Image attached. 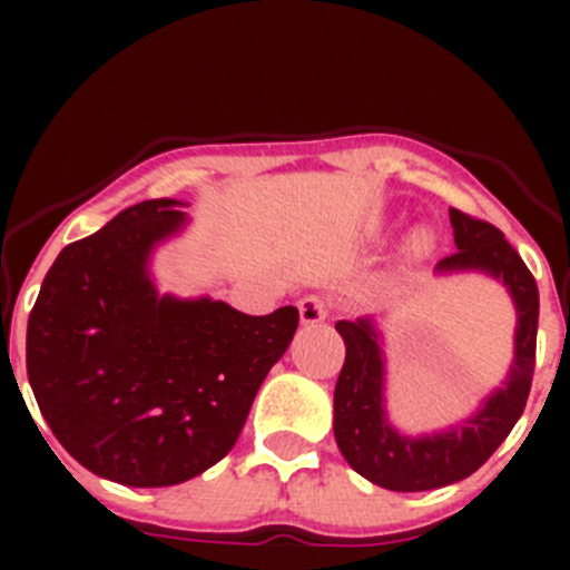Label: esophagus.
Here are the masks:
<instances>
[{
  "label": "esophagus",
  "mask_w": 570,
  "mask_h": 570,
  "mask_svg": "<svg viewBox=\"0 0 570 570\" xmlns=\"http://www.w3.org/2000/svg\"><path fill=\"white\" fill-rule=\"evenodd\" d=\"M297 308H301L303 325H317V322L327 320V301L320 295H306L297 303Z\"/></svg>",
  "instance_id": "esophagus-1"
}]
</instances>
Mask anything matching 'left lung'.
I'll use <instances>...</instances> for the list:
<instances>
[{"instance_id":"obj_1","label":"left lung","mask_w":570,"mask_h":570,"mask_svg":"<svg viewBox=\"0 0 570 570\" xmlns=\"http://www.w3.org/2000/svg\"><path fill=\"white\" fill-rule=\"evenodd\" d=\"M458 250L441 258L439 273L480 269L508 286L519 312L515 355L510 375L474 416L433 435H402L389 424L383 405V350L372 320H338L344 338V366L333 392V435L344 461L361 476L389 491H433L474 474L510 435L524 413L534 372L538 338V284L524 258L497 226L461 209H450Z\"/></svg>"}]
</instances>
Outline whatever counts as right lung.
Segmentation results:
<instances>
[{"instance_id":"right-lung-1","label":"right lung","mask_w":570,"mask_h":570,"mask_svg":"<svg viewBox=\"0 0 570 570\" xmlns=\"http://www.w3.org/2000/svg\"><path fill=\"white\" fill-rule=\"evenodd\" d=\"M176 206L142 200L66 245L27 322V377L55 439L131 488L178 485L223 461L301 320L295 306L250 317L159 295L148 256L181 232Z\"/></svg>"}]
</instances>
